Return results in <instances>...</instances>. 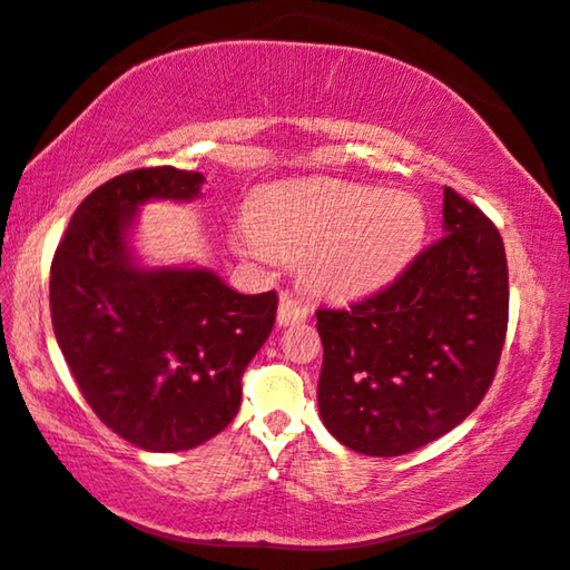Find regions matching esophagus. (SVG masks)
I'll use <instances>...</instances> for the list:
<instances>
[{"label": "esophagus", "instance_id": "34e87169", "mask_svg": "<svg viewBox=\"0 0 570 570\" xmlns=\"http://www.w3.org/2000/svg\"><path fill=\"white\" fill-rule=\"evenodd\" d=\"M307 317V305L297 301L295 295L283 293L279 295V305H277V325H293V323H303Z\"/></svg>", "mask_w": 570, "mask_h": 570}]
</instances>
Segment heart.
I'll return each instance as SVG.
<instances>
[{"label":"heart","instance_id":"heart-1","mask_svg":"<svg viewBox=\"0 0 570 570\" xmlns=\"http://www.w3.org/2000/svg\"><path fill=\"white\" fill-rule=\"evenodd\" d=\"M255 249L301 263L315 293L365 295L401 273L425 233L421 199L347 183H291L259 193L247 213Z\"/></svg>","mask_w":570,"mask_h":570}]
</instances>
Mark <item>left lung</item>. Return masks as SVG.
<instances>
[{"mask_svg": "<svg viewBox=\"0 0 570 570\" xmlns=\"http://www.w3.org/2000/svg\"><path fill=\"white\" fill-rule=\"evenodd\" d=\"M443 195L441 239L383 291L315 313L321 417L355 453L393 458L433 443L495 377L508 331L503 239L463 195Z\"/></svg>", "mask_w": 570, "mask_h": 570, "instance_id": "8db88e82", "label": "left lung"}]
</instances>
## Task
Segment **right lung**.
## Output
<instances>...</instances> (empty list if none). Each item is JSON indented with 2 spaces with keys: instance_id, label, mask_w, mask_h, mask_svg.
<instances>
[{
  "instance_id": "right-lung-1",
  "label": "right lung",
  "mask_w": 570,
  "mask_h": 570,
  "mask_svg": "<svg viewBox=\"0 0 570 570\" xmlns=\"http://www.w3.org/2000/svg\"><path fill=\"white\" fill-rule=\"evenodd\" d=\"M203 183L169 165L112 177L75 209L49 269L55 337L79 393L153 453L189 451L233 423L245 367L275 325V291L239 295L209 269L135 265L137 207L193 199Z\"/></svg>"
}]
</instances>
